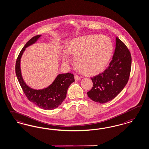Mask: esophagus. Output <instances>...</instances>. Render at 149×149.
<instances>
[{"instance_id": "esophagus-1", "label": "esophagus", "mask_w": 149, "mask_h": 149, "mask_svg": "<svg viewBox=\"0 0 149 149\" xmlns=\"http://www.w3.org/2000/svg\"><path fill=\"white\" fill-rule=\"evenodd\" d=\"M81 78V77H79V76H78V75H74V79H75V80H80Z\"/></svg>"}]
</instances>
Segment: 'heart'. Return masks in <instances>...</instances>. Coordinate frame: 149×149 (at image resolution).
I'll return each instance as SVG.
<instances>
[{
	"instance_id": "heart-1",
	"label": "heart",
	"mask_w": 149,
	"mask_h": 149,
	"mask_svg": "<svg viewBox=\"0 0 149 149\" xmlns=\"http://www.w3.org/2000/svg\"><path fill=\"white\" fill-rule=\"evenodd\" d=\"M112 42L108 37L98 36H81L70 41L66 51L60 52L62 61L67 65L69 54L75 56V63L87 75H95L103 70L113 53Z\"/></svg>"
}]
</instances>
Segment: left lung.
Segmentation results:
<instances>
[{"mask_svg":"<svg viewBox=\"0 0 149 149\" xmlns=\"http://www.w3.org/2000/svg\"><path fill=\"white\" fill-rule=\"evenodd\" d=\"M131 64L130 51L126 45L116 37L113 59L103 72L91 77L93 87L87 92L88 97L100 104L114 99L128 82Z\"/></svg>","mask_w":149,"mask_h":149,"instance_id":"obj_1","label":"left lung"}]
</instances>
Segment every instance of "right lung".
Here are the masks:
<instances>
[{
	"label": "right lung",
	"mask_w": 149,
	"mask_h": 149,
	"mask_svg": "<svg viewBox=\"0 0 149 149\" xmlns=\"http://www.w3.org/2000/svg\"><path fill=\"white\" fill-rule=\"evenodd\" d=\"M41 36H33L24 46L16 60L15 71L18 82L27 98L40 108L51 110L58 108L65 98L68 87L75 81L74 75L72 73L59 74L54 81L47 87L41 90H34L29 87L23 79L20 61L26 48L34 44Z\"/></svg>",
	"instance_id": "1"
}]
</instances>
